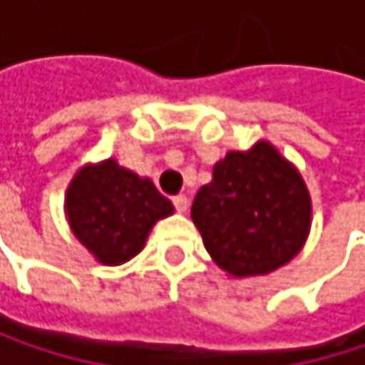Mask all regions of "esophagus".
Returning a JSON list of instances; mask_svg holds the SVG:
<instances>
[{"mask_svg":"<svg viewBox=\"0 0 365 365\" xmlns=\"http://www.w3.org/2000/svg\"><path fill=\"white\" fill-rule=\"evenodd\" d=\"M173 205H175V209H178L180 213H185L187 207H190V200H187L185 194H178V196H173Z\"/></svg>","mask_w":365,"mask_h":365,"instance_id":"34e87169","label":"esophagus"}]
</instances>
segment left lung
Returning <instances> with one entry per match:
<instances>
[{"mask_svg":"<svg viewBox=\"0 0 365 365\" xmlns=\"http://www.w3.org/2000/svg\"><path fill=\"white\" fill-rule=\"evenodd\" d=\"M213 262L232 277L268 274L298 254L311 230V196L298 169L268 141L228 152L192 202Z\"/></svg>","mask_w":365,"mask_h":365,"instance_id":"1","label":"left lung"}]
</instances>
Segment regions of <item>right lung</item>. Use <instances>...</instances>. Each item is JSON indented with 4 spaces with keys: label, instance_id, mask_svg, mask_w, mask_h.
Listing matches in <instances>:
<instances>
[{
    "label": "right lung",
    "instance_id": "1",
    "mask_svg": "<svg viewBox=\"0 0 365 365\" xmlns=\"http://www.w3.org/2000/svg\"><path fill=\"white\" fill-rule=\"evenodd\" d=\"M65 213L76 239L101 264L118 266L143 250L152 226L171 215L173 205L152 180L110 158L76 173Z\"/></svg>",
    "mask_w": 365,
    "mask_h": 365
}]
</instances>
